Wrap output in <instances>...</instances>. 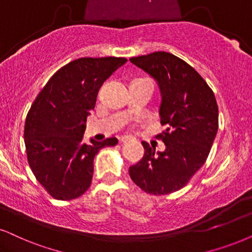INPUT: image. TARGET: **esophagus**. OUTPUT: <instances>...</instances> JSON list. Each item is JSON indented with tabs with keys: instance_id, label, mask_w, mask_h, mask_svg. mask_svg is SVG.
Masks as SVG:
<instances>
[{
	"instance_id": "obj_1",
	"label": "esophagus",
	"mask_w": 252,
	"mask_h": 252,
	"mask_svg": "<svg viewBox=\"0 0 252 252\" xmlns=\"http://www.w3.org/2000/svg\"><path fill=\"white\" fill-rule=\"evenodd\" d=\"M129 139H130V137H129V136H124V137H122V138H121V142L126 143V141H129Z\"/></svg>"
}]
</instances>
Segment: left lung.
Returning <instances> with one entry per match:
<instances>
[{"label": "left lung", "instance_id": "8db88e82", "mask_svg": "<svg viewBox=\"0 0 252 252\" xmlns=\"http://www.w3.org/2000/svg\"><path fill=\"white\" fill-rule=\"evenodd\" d=\"M157 80L161 94L159 107L164 131V152L156 155L142 142L144 156L129 168L131 180L154 195L177 192L189 184L205 164L219 129V107L212 88L183 59L168 52L130 58Z\"/></svg>", "mask_w": 252, "mask_h": 252}]
</instances>
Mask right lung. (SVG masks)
<instances>
[{"mask_svg": "<svg viewBox=\"0 0 252 252\" xmlns=\"http://www.w3.org/2000/svg\"><path fill=\"white\" fill-rule=\"evenodd\" d=\"M126 58H79L51 76L31 104L24 126L28 163L51 196L68 201L89 189L94 158L116 137L84 142L85 122L104 81Z\"/></svg>", "mask_w": 252, "mask_h": 252, "instance_id": "obj_1", "label": "right lung"}]
</instances>
